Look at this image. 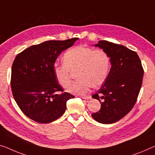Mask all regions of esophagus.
<instances>
[{
    "instance_id": "34e87169",
    "label": "esophagus",
    "mask_w": 155,
    "mask_h": 155,
    "mask_svg": "<svg viewBox=\"0 0 155 155\" xmlns=\"http://www.w3.org/2000/svg\"><path fill=\"white\" fill-rule=\"evenodd\" d=\"M82 98L84 99V100H90L91 99V96H82Z\"/></svg>"
}]
</instances>
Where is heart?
<instances>
[{
	"mask_svg": "<svg viewBox=\"0 0 155 155\" xmlns=\"http://www.w3.org/2000/svg\"><path fill=\"white\" fill-rule=\"evenodd\" d=\"M64 63L54 64L53 73L59 85L67 89L71 84L72 73L78 79L70 87L73 94L84 95L91 87L101 86L108 77L111 66L109 54L103 49L79 46L66 52Z\"/></svg>",
	"mask_w": 155,
	"mask_h": 155,
	"instance_id": "obj_1",
	"label": "heart"
}]
</instances>
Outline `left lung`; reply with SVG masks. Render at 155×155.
<instances>
[{
	"instance_id": "1",
	"label": "left lung",
	"mask_w": 155,
	"mask_h": 155,
	"mask_svg": "<svg viewBox=\"0 0 155 155\" xmlns=\"http://www.w3.org/2000/svg\"><path fill=\"white\" fill-rule=\"evenodd\" d=\"M109 54L111 67L108 77L92 97L101 103L91 116L97 122L111 124L132 110L141 89L144 71L139 57L123 45L99 41L95 45Z\"/></svg>"
}]
</instances>
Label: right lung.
Listing matches in <instances>:
<instances>
[{"label":"right lung","instance_id":"right-lung-1","mask_svg":"<svg viewBox=\"0 0 155 155\" xmlns=\"http://www.w3.org/2000/svg\"><path fill=\"white\" fill-rule=\"evenodd\" d=\"M78 38L50 40L18 53L12 67L11 88L23 113L40 123H49L65 112L66 102L74 96L64 92L53 73V65L64 50ZM61 91V94H58Z\"/></svg>","mask_w":155,"mask_h":155}]
</instances>
